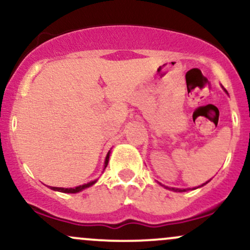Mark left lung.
Masks as SVG:
<instances>
[{
	"label": "left lung",
	"mask_w": 250,
	"mask_h": 250,
	"mask_svg": "<svg viewBox=\"0 0 250 250\" xmlns=\"http://www.w3.org/2000/svg\"><path fill=\"white\" fill-rule=\"evenodd\" d=\"M206 183H207V182H206ZM206 183H203V185H206ZM202 186H200V187H202ZM166 188H168V187H166ZM197 188H199V187H197ZM168 189H170V188H168ZM193 189H196V188H193ZM171 190H174V191H187V189H175V188H171Z\"/></svg>",
	"instance_id": "left-lung-1"
}]
</instances>
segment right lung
Listing matches in <instances>:
<instances>
[{
    "instance_id": "right-lung-1",
    "label": "right lung",
    "mask_w": 250,
    "mask_h": 250,
    "mask_svg": "<svg viewBox=\"0 0 250 250\" xmlns=\"http://www.w3.org/2000/svg\"><path fill=\"white\" fill-rule=\"evenodd\" d=\"M109 154H110V151H108L107 154V157H105V161H104V169L105 167L108 166V161H109ZM96 181H91V182L87 183V185H82V186H79V187H75V188H59V187H50V189H53V190H56V191H61V193H70V194H74V193H79V191L83 190V189L90 187V186H93L94 183H95Z\"/></svg>"
}]
</instances>
